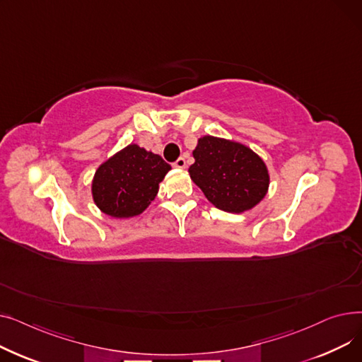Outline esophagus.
<instances>
[{"mask_svg": "<svg viewBox=\"0 0 362 362\" xmlns=\"http://www.w3.org/2000/svg\"><path fill=\"white\" fill-rule=\"evenodd\" d=\"M173 167H176V168H185V167H186V160H185L183 157L177 158V160L173 163Z\"/></svg>", "mask_w": 362, "mask_h": 362, "instance_id": "34e87169", "label": "esophagus"}]
</instances>
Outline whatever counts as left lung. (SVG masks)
<instances>
[{"instance_id": "obj_1", "label": "left lung", "mask_w": 362, "mask_h": 362, "mask_svg": "<svg viewBox=\"0 0 362 362\" xmlns=\"http://www.w3.org/2000/svg\"><path fill=\"white\" fill-rule=\"evenodd\" d=\"M194 158L189 175L206 199L223 211L251 210L267 194V167L248 146L204 136L194 149Z\"/></svg>"}]
</instances>
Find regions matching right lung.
Wrapping results in <instances>:
<instances>
[{
	"instance_id": "1",
	"label": "right lung",
	"mask_w": 362,
	"mask_h": 362,
	"mask_svg": "<svg viewBox=\"0 0 362 362\" xmlns=\"http://www.w3.org/2000/svg\"><path fill=\"white\" fill-rule=\"evenodd\" d=\"M170 168L160 156L129 145L97 170L92 182L93 201L111 217L138 216L154 201L158 183Z\"/></svg>"
}]
</instances>
